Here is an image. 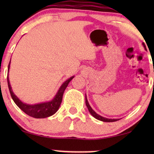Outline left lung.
Returning <instances> with one entry per match:
<instances>
[{
    "instance_id": "obj_1",
    "label": "left lung",
    "mask_w": 154,
    "mask_h": 154,
    "mask_svg": "<svg viewBox=\"0 0 154 154\" xmlns=\"http://www.w3.org/2000/svg\"><path fill=\"white\" fill-rule=\"evenodd\" d=\"M142 45L144 46V48H145V50H146V46H145L144 43H142ZM85 104L86 106H87L88 109V111H89V112L90 113V114H91L92 116H93L94 119L99 120V121H103V122H114V121H117L118 120H119V119H107V118H105V117H103L102 116L99 115L95 111H94L93 109H92V107L90 106V105L89 104V102H88V99H87V96H86V94H85Z\"/></svg>"
}]
</instances>
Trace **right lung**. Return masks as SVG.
<instances>
[{
  "label": "right lung",
  "mask_w": 154,
  "mask_h": 154,
  "mask_svg": "<svg viewBox=\"0 0 154 154\" xmlns=\"http://www.w3.org/2000/svg\"><path fill=\"white\" fill-rule=\"evenodd\" d=\"M11 61V59H10ZM10 66V62L8 65V88H9V90L11 94V97L12 100L14 102V103L17 104L19 108L21 110H22L27 115L30 116L35 118V119H44V118H47L49 116H51L53 114H54L57 111H58L59 108H60L61 103L62 101L63 94L65 89H66L67 85L69 83L71 80L74 78V75L71 76L64 81V83L62 84L59 88L58 91L52 100L48 101V102H41L38 103V104H29L23 102L21 101L20 99L16 96L14 93L12 91L11 85H10V82L9 80V70Z\"/></svg>",
  "instance_id": "add662e5"
}]
</instances>
